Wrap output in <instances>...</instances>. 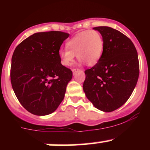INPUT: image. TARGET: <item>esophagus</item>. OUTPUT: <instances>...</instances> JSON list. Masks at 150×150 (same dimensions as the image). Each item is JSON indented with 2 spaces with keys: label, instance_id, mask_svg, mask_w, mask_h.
I'll return each instance as SVG.
<instances>
[{
  "label": "esophagus",
  "instance_id": "1",
  "mask_svg": "<svg viewBox=\"0 0 150 150\" xmlns=\"http://www.w3.org/2000/svg\"><path fill=\"white\" fill-rule=\"evenodd\" d=\"M77 70H80V69H79V68H73V69L72 70V71H73V74H75V72L77 71Z\"/></svg>",
  "mask_w": 150,
  "mask_h": 150
}]
</instances>
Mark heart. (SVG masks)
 Returning <instances> with one entry per match:
<instances>
[{
	"label": "heart",
	"mask_w": 150,
	"mask_h": 150,
	"mask_svg": "<svg viewBox=\"0 0 150 150\" xmlns=\"http://www.w3.org/2000/svg\"><path fill=\"white\" fill-rule=\"evenodd\" d=\"M67 49H61L59 56L62 64L69 66L75 55L87 65H96L101 58L104 50V39L97 30H85L79 32L65 44Z\"/></svg>",
	"instance_id": "obj_1"
}]
</instances>
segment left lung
<instances>
[{"label": "left lung", "instance_id": "obj_1", "mask_svg": "<svg viewBox=\"0 0 150 150\" xmlns=\"http://www.w3.org/2000/svg\"><path fill=\"white\" fill-rule=\"evenodd\" d=\"M104 39L101 58L85 71L83 90L98 109L111 112L126 102L135 89L139 73L138 56L133 43L109 27H94Z\"/></svg>", "mask_w": 150, "mask_h": 150}]
</instances>
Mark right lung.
Listing matches in <instances>:
<instances>
[{
	"mask_svg": "<svg viewBox=\"0 0 150 150\" xmlns=\"http://www.w3.org/2000/svg\"><path fill=\"white\" fill-rule=\"evenodd\" d=\"M69 34L38 32L15 48L10 80L22 106L29 112L45 116L54 112L64 99L73 72L61 63L59 50Z\"/></svg>",
	"mask_w": 150,
	"mask_h": 150,
	"instance_id": "obj_1",
	"label": "right lung"
}]
</instances>
